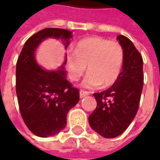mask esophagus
<instances>
[{
  "label": "esophagus",
  "instance_id": "obj_1",
  "mask_svg": "<svg viewBox=\"0 0 160 160\" xmlns=\"http://www.w3.org/2000/svg\"><path fill=\"white\" fill-rule=\"evenodd\" d=\"M87 95H89V92H86V91H80V98H83Z\"/></svg>",
  "mask_w": 160,
  "mask_h": 160
}]
</instances>
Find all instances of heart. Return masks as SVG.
<instances>
[{"label": "heart", "instance_id": "b5f03b06", "mask_svg": "<svg viewBox=\"0 0 160 160\" xmlns=\"http://www.w3.org/2000/svg\"><path fill=\"white\" fill-rule=\"evenodd\" d=\"M124 59L122 46L117 41L92 37L77 43L73 54L67 55L66 66L70 79L77 81L87 65V75L81 81L84 88L111 86L118 80Z\"/></svg>", "mask_w": 160, "mask_h": 160}]
</instances>
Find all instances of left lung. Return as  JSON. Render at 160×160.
Masks as SVG:
<instances>
[{
	"instance_id": "left-lung-1",
	"label": "left lung",
	"mask_w": 160,
	"mask_h": 160,
	"mask_svg": "<svg viewBox=\"0 0 160 160\" xmlns=\"http://www.w3.org/2000/svg\"><path fill=\"white\" fill-rule=\"evenodd\" d=\"M122 46V72L109 89L93 96L97 107L89 116L91 128L104 138H115L127 129L137 113L143 88V60L128 38H117Z\"/></svg>"
}]
</instances>
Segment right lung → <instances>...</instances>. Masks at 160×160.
Wrapping results in <instances>:
<instances>
[{"instance_id": "1", "label": "right lung", "mask_w": 160, "mask_h": 160, "mask_svg": "<svg viewBox=\"0 0 160 160\" xmlns=\"http://www.w3.org/2000/svg\"><path fill=\"white\" fill-rule=\"evenodd\" d=\"M73 32L45 28L25 42L16 64V93L25 123L39 137L57 134L67 125V115L80 100L79 90L67 80L66 58L56 70L43 68L36 60L37 49L48 38L60 40L67 49Z\"/></svg>"}]
</instances>
